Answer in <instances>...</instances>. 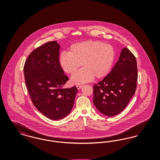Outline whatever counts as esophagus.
Here are the masks:
<instances>
[{
	"label": "esophagus",
	"instance_id": "1",
	"mask_svg": "<svg viewBox=\"0 0 160 160\" xmlns=\"http://www.w3.org/2000/svg\"><path fill=\"white\" fill-rule=\"evenodd\" d=\"M82 85H77L76 87L78 89H81L82 88Z\"/></svg>",
	"mask_w": 160,
	"mask_h": 160
}]
</instances>
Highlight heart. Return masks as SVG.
Masks as SVG:
<instances>
[{
    "label": "heart",
    "mask_w": 160,
    "mask_h": 160,
    "mask_svg": "<svg viewBox=\"0 0 160 160\" xmlns=\"http://www.w3.org/2000/svg\"><path fill=\"white\" fill-rule=\"evenodd\" d=\"M115 52L110 44L99 41H86L73 44L69 52H63L59 57L62 69L72 75L81 65L80 69L71 78L75 84L88 82L95 77L97 79L106 76L114 62Z\"/></svg>",
    "instance_id": "1"
}]
</instances>
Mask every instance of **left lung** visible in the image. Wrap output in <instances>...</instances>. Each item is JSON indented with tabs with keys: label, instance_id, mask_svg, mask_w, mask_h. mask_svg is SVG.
I'll return each mask as SVG.
<instances>
[{
	"label": "left lung",
	"instance_id": "8db88e82",
	"mask_svg": "<svg viewBox=\"0 0 160 160\" xmlns=\"http://www.w3.org/2000/svg\"><path fill=\"white\" fill-rule=\"evenodd\" d=\"M138 78L136 59L127 48L103 80L93 86V103L107 116L120 113L135 93Z\"/></svg>",
	"mask_w": 160,
	"mask_h": 160
}]
</instances>
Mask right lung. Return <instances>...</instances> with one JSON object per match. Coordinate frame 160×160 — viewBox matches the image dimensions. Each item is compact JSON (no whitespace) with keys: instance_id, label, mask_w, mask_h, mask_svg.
<instances>
[{"instance_id":"right-lung-1","label":"right lung","mask_w":160,"mask_h":160,"mask_svg":"<svg viewBox=\"0 0 160 160\" xmlns=\"http://www.w3.org/2000/svg\"><path fill=\"white\" fill-rule=\"evenodd\" d=\"M60 45L55 41L38 47L24 65L26 85L38 111L58 121L70 113L77 92L76 86L62 88L69 80L59 62Z\"/></svg>"}]
</instances>
